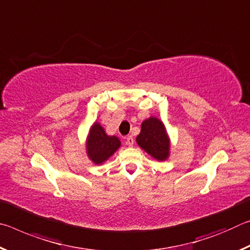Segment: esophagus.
<instances>
[{"label": "esophagus", "instance_id": "obj_1", "mask_svg": "<svg viewBox=\"0 0 250 250\" xmlns=\"http://www.w3.org/2000/svg\"><path fill=\"white\" fill-rule=\"evenodd\" d=\"M125 141H126V145L130 146H132L133 143H134V139H133L132 135H129V137H126V140Z\"/></svg>", "mask_w": 250, "mask_h": 250}]
</instances>
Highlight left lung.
Masks as SVG:
<instances>
[{
  "label": "left lung",
  "instance_id": "left-lung-1",
  "mask_svg": "<svg viewBox=\"0 0 250 250\" xmlns=\"http://www.w3.org/2000/svg\"><path fill=\"white\" fill-rule=\"evenodd\" d=\"M137 142L143 150L159 161L167 159L170 150L166 128L156 118H149L142 122L141 132L137 137Z\"/></svg>",
  "mask_w": 250,
  "mask_h": 250
}]
</instances>
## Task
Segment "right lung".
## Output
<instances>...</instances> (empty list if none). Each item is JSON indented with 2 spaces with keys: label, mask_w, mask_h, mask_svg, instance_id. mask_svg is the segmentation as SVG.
<instances>
[{
  "label": "right lung",
  "mask_w": 250,
  "mask_h": 250,
  "mask_svg": "<svg viewBox=\"0 0 250 250\" xmlns=\"http://www.w3.org/2000/svg\"><path fill=\"white\" fill-rule=\"evenodd\" d=\"M120 146V141L117 137H109L105 134L103 126L98 124L92 125L89 138L87 141L88 156L96 164H101L109 159L118 147Z\"/></svg>",
  "instance_id": "1"
}]
</instances>
